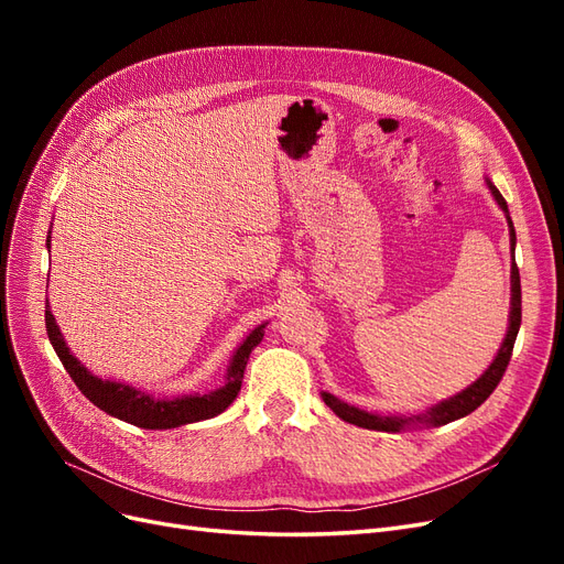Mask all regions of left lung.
Returning a JSON list of instances; mask_svg holds the SVG:
<instances>
[{
	"label": "left lung",
	"instance_id": "obj_1",
	"mask_svg": "<svg viewBox=\"0 0 564 564\" xmlns=\"http://www.w3.org/2000/svg\"><path fill=\"white\" fill-rule=\"evenodd\" d=\"M487 185H489L494 199H497L499 207L506 212L508 228H510V247H513V253H516V228H513V220H510V216H508V204H506L503 195L497 191V185H491V181H487ZM520 322H522V289H520V270L513 259V265H510V319H508L506 338H503L497 357H494V362L489 365V369L475 383H470L466 390H460L458 395H454L445 402H437L435 406L425 409L423 414L409 416V419L365 412V409H357L348 402H340L338 398L332 395V392H322V400L329 409H334V414L338 419L360 425V429L386 431V433H395V431L400 433V431L409 429V425H445L449 421L464 419L470 412H475V409L491 395L494 388H497L499 381L503 379L506 367L510 362V355H513V346H516V338L520 332Z\"/></svg>",
	"mask_w": 564,
	"mask_h": 564
}]
</instances>
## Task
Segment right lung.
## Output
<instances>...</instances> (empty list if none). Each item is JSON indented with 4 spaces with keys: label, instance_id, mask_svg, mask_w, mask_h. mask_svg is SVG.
Listing matches in <instances>:
<instances>
[{
    "label": "right lung",
    "instance_id": "1",
    "mask_svg": "<svg viewBox=\"0 0 564 564\" xmlns=\"http://www.w3.org/2000/svg\"><path fill=\"white\" fill-rule=\"evenodd\" d=\"M44 319H46V334H48L51 346H54L63 367L67 369V373H70L75 386L84 392V395H87L98 409H104L106 414H110L119 421H127L131 425H139V429H148V431L178 429V425L204 421V419H212L220 412H226V409L232 404V400L237 398V392H240V388H242L249 355L256 346L261 344L263 329H265V324H259V327H256L242 340L240 348L235 350L224 388L204 392V395L155 398V395H148V392L135 390L127 383H117V381H108V379L104 381V379L94 377V373L70 352V348L65 346V338L58 329L54 313H51V308H48V301H46Z\"/></svg>",
    "mask_w": 564,
    "mask_h": 564
}]
</instances>
